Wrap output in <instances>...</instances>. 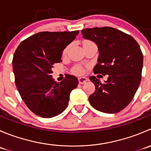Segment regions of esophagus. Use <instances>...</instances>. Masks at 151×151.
Listing matches in <instances>:
<instances>
[{
    "label": "esophagus",
    "instance_id": "34e87169",
    "mask_svg": "<svg viewBox=\"0 0 151 151\" xmlns=\"http://www.w3.org/2000/svg\"><path fill=\"white\" fill-rule=\"evenodd\" d=\"M78 80H79V83H80V84H84V83H85L87 81H88V78H86V77H79Z\"/></svg>",
    "mask_w": 151,
    "mask_h": 151
}]
</instances>
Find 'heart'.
<instances>
[{
	"label": "heart",
	"instance_id": "heart-1",
	"mask_svg": "<svg viewBox=\"0 0 151 151\" xmlns=\"http://www.w3.org/2000/svg\"><path fill=\"white\" fill-rule=\"evenodd\" d=\"M88 43H92V42H90V41H85V42H84V45H85V44H88ZM67 50H68V47H66V48L64 50H63V55L66 54V52H67ZM74 72L76 74H78V75H81V74H83V73H84V70H83V68H82L81 66H77L74 67Z\"/></svg>",
	"mask_w": 151,
	"mask_h": 151
}]
</instances>
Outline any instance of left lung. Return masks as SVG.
Wrapping results in <instances>:
<instances>
[{
	"label": "left lung",
	"instance_id": "8db88e82",
	"mask_svg": "<svg viewBox=\"0 0 151 151\" xmlns=\"http://www.w3.org/2000/svg\"><path fill=\"white\" fill-rule=\"evenodd\" d=\"M82 35L98 46L93 72L109 75L104 83L95 76L89 77L96 86L90 104L105 113L120 112L132 101L140 84L143 55L139 45L130 35L111 27L86 28Z\"/></svg>",
	"mask_w": 151,
	"mask_h": 151
}]
</instances>
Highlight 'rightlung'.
<instances>
[{"label": "right lung", "mask_w": 151, "mask_h": 151, "mask_svg": "<svg viewBox=\"0 0 151 151\" xmlns=\"http://www.w3.org/2000/svg\"><path fill=\"white\" fill-rule=\"evenodd\" d=\"M79 30L40 32L22 41L14 55L15 84L21 98L36 115L50 118L68 106L71 91L78 80L68 75L57 83L51 75L53 65L62 61L63 50L75 39Z\"/></svg>", "instance_id": "obj_1"}]
</instances>
